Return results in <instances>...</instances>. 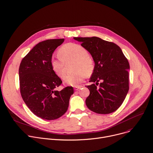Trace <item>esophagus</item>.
I'll return each mask as SVG.
<instances>
[{"label": "esophagus", "instance_id": "esophagus-1", "mask_svg": "<svg viewBox=\"0 0 153 153\" xmlns=\"http://www.w3.org/2000/svg\"><path fill=\"white\" fill-rule=\"evenodd\" d=\"M82 87V86H75V87H74V89H75V91H77V90H78V89H81Z\"/></svg>", "mask_w": 153, "mask_h": 153}]
</instances>
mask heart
<instances>
[{"label": "heart", "mask_w": 153, "mask_h": 153, "mask_svg": "<svg viewBox=\"0 0 153 153\" xmlns=\"http://www.w3.org/2000/svg\"><path fill=\"white\" fill-rule=\"evenodd\" d=\"M60 57L52 58L51 66L54 72L63 78L67 72V64L75 61L73 73L67 74L64 78L65 83L76 86L81 82L84 76L89 75L94 69L93 59L89 55L88 50L82 45L74 43H67L59 50Z\"/></svg>", "instance_id": "obj_1"}]
</instances>
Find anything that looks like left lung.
Masks as SVG:
<instances>
[{"instance_id": "left-lung-1", "label": "left lung", "mask_w": 153, "mask_h": 153, "mask_svg": "<svg viewBox=\"0 0 153 153\" xmlns=\"http://www.w3.org/2000/svg\"><path fill=\"white\" fill-rule=\"evenodd\" d=\"M74 38L81 43L95 62L89 81L92 84L86 86L90 91L86 100L87 107L100 114L115 111L123 103L129 91V64L127 58L120 47L114 42L95 36ZM99 81H101L100 84Z\"/></svg>"}]
</instances>
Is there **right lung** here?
<instances>
[{
    "mask_svg": "<svg viewBox=\"0 0 153 153\" xmlns=\"http://www.w3.org/2000/svg\"><path fill=\"white\" fill-rule=\"evenodd\" d=\"M64 39L39 42L22 59L19 69L20 92L30 111L44 120H55L67 111L74 94L72 86L58 91L62 81L53 71L51 59Z\"/></svg>",
    "mask_w": 153,
    "mask_h": 153,
    "instance_id": "obj_1",
    "label": "right lung"
}]
</instances>
